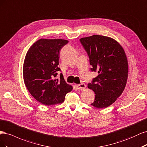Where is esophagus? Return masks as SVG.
<instances>
[{
	"mask_svg": "<svg viewBox=\"0 0 147 147\" xmlns=\"http://www.w3.org/2000/svg\"><path fill=\"white\" fill-rule=\"evenodd\" d=\"M86 84H84V83H82L80 84H78L76 86V87L78 90H84L85 88H86Z\"/></svg>",
	"mask_w": 147,
	"mask_h": 147,
	"instance_id": "34e87169",
	"label": "esophagus"
}]
</instances>
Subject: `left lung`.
Returning <instances> with one entry per match:
<instances>
[{"mask_svg":"<svg viewBox=\"0 0 147 147\" xmlns=\"http://www.w3.org/2000/svg\"><path fill=\"white\" fill-rule=\"evenodd\" d=\"M80 42L89 57L92 71H98L88 87L95 93L91 105L105 108L114 102L123 92L127 79L128 65L125 51L111 38L94 35Z\"/></svg>","mask_w":147,"mask_h":147,"instance_id":"8db88e82","label":"left lung"}]
</instances>
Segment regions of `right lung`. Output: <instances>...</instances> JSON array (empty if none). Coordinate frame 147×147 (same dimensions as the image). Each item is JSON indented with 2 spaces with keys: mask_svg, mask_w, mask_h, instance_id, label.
Listing matches in <instances>:
<instances>
[{
  "mask_svg": "<svg viewBox=\"0 0 147 147\" xmlns=\"http://www.w3.org/2000/svg\"><path fill=\"white\" fill-rule=\"evenodd\" d=\"M68 42L61 39H40L27 51L23 66L24 80L32 96L42 105L61 103L72 90L62 74L55 79L61 71L58 67L60 49Z\"/></svg>",
  "mask_w": 147,
  "mask_h": 147,
  "instance_id": "1",
  "label": "right lung"
}]
</instances>
